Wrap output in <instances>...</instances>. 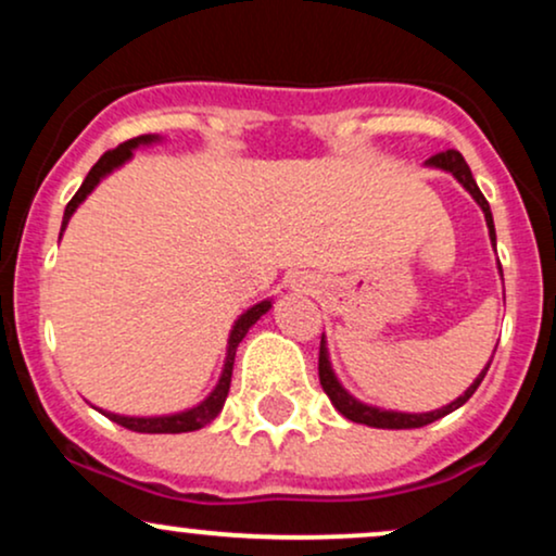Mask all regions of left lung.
<instances>
[{
    "mask_svg": "<svg viewBox=\"0 0 556 556\" xmlns=\"http://www.w3.org/2000/svg\"><path fill=\"white\" fill-rule=\"evenodd\" d=\"M426 164H429V167L444 169V172H450V175H455V180L460 182L463 188L476 198V203H478V206H481L483 216H486L489 238L496 245L494 219H491L489 201H486V198H483L481 190H478L473 175H470V167H468V164H465V159H463L460 151H455V149L442 151V154L431 156ZM500 271H502V266H500ZM489 366H491V361L486 363V368H483V371L478 374V379L473 381V384L465 389V394H460V397H457L455 402H450V405L439 407V410H431V413H397V410H381V407L363 405L361 400H355L353 394H350L348 389H344L340 381H337L334 371H331L327 342H324V337H321V348H318V379H321V387H324V392L329 394L331 405H334L344 418L353 420V424H366V426H374V429H420V426H429V424H433V420L444 418L446 413L457 410V407L465 405V402L473 397V392L478 389V384H481V381H483V376H486Z\"/></svg>",
    "mask_w": 556,
    "mask_h": 556,
    "instance_id": "obj_1",
    "label": "left lung"
}]
</instances>
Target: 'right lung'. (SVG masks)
<instances>
[{"instance_id":"obj_1","label":"right lung","mask_w":556,"mask_h":556,"mask_svg":"<svg viewBox=\"0 0 556 556\" xmlns=\"http://www.w3.org/2000/svg\"><path fill=\"white\" fill-rule=\"evenodd\" d=\"M154 140H159V136H140V138L125 140V143H119L117 149L106 151V154L93 164L91 172H88L86 180H83V185L78 188V193L70 198L65 216H62V232H65L70 216H73L75 208H78L80 203L86 201L88 193H91L96 185L104 180V177L110 175L112 169L123 167L127 159L132 156V149H138L140 143H154ZM269 308H271V300H261V303L253 305V308H248L245 314H242L238 321H235L232 331H229L227 361H225V368H222L219 384L214 387V392L208 394V397L203 400L201 405L190 407V410H182V413H172V416H154V418L117 416V413H104V410H101V413H104V416L110 420H114V424L125 426V429L138 431V433H185V431L203 429V426L212 424V420L219 416L222 407H225V400H227V392H229V381H232V366H235V353H238V344L242 342V337L248 334V329H251L253 324H256L258 318L264 316Z\"/></svg>"}]
</instances>
